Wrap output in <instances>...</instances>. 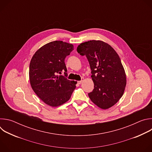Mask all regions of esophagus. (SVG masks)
Returning a JSON list of instances; mask_svg holds the SVG:
<instances>
[{"label":"esophagus","instance_id":"34e87169","mask_svg":"<svg viewBox=\"0 0 152 152\" xmlns=\"http://www.w3.org/2000/svg\"><path fill=\"white\" fill-rule=\"evenodd\" d=\"M83 80H84V78H83V77H82V78L81 79V80H79V81H78V82H77V83H78L79 84H80V83H82V82L83 81Z\"/></svg>","mask_w":152,"mask_h":152}]
</instances>
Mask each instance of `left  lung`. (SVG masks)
Returning <instances> with one entry per match:
<instances>
[{"instance_id":"obj_1","label":"left lung","mask_w":152,"mask_h":152,"mask_svg":"<svg viewBox=\"0 0 152 152\" xmlns=\"http://www.w3.org/2000/svg\"><path fill=\"white\" fill-rule=\"evenodd\" d=\"M85 55L91 70L94 89L88 93L91 100L103 110L114 105L122 97L126 85V74L115 50L102 41L81 43L77 48Z\"/></svg>"}]
</instances>
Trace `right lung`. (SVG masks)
Returning <instances> with one entry per match:
<instances>
[{"label":"right lung","mask_w":152,"mask_h":152,"mask_svg":"<svg viewBox=\"0 0 152 152\" xmlns=\"http://www.w3.org/2000/svg\"><path fill=\"white\" fill-rule=\"evenodd\" d=\"M74 50L73 45L54 41L39 49L29 65L32 88L46 104L56 107L67 102L76 88V82L70 80L65 58ZM64 72V76L61 75Z\"/></svg>","instance_id":"add662e5"}]
</instances>
